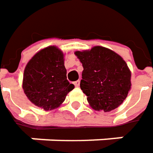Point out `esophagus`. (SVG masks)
I'll return each mask as SVG.
<instances>
[{
    "mask_svg": "<svg viewBox=\"0 0 153 153\" xmlns=\"http://www.w3.org/2000/svg\"><path fill=\"white\" fill-rule=\"evenodd\" d=\"M74 85H75V86H76V87H78V86L80 85V81H79V80L76 81V82L74 83Z\"/></svg>",
    "mask_w": 153,
    "mask_h": 153,
    "instance_id": "1",
    "label": "esophagus"
}]
</instances>
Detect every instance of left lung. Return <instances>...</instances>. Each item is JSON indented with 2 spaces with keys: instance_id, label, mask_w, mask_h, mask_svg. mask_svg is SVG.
<instances>
[{
  "instance_id": "obj_1",
  "label": "left lung",
  "mask_w": 153,
  "mask_h": 153,
  "mask_svg": "<svg viewBox=\"0 0 153 153\" xmlns=\"http://www.w3.org/2000/svg\"><path fill=\"white\" fill-rule=\"evenodd\" d=\"M75 54L83 64L80 87L90 106L110 112L122 105L131 89V72L123 57L100 46Z\"/></svg>"
}]
</instances>
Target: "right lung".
<instances>
[{"instance_id":"obj_1","label":"right lung","mask_w":153,"mask_h":153,"mask_svg":"<svg viewBox=\"0 0 153 153\" xmlns=\"http://www.w3.org/2000/svg\"><path fill=\"white\" fill-rule=\"evenodd\" d=\"M74 88L67 80L64 54L55 46L39 50L25 66L24 91L32 104L45 111L59 107Z\"/></svg>"}]
</instances>
